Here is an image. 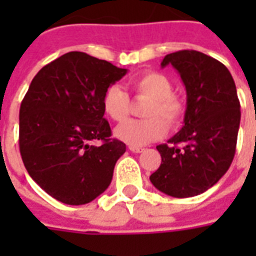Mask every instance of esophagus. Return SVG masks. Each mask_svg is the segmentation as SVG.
Instances as JSON below:
<instances>
[{
	"mask_svg": "<svg viewBox=\"0 0 256 256\" xmlns=\"http://www.w3.org/2000/svg\"><path fill=\"white\" fill-rule=\"evenodd\" d=\"M128 150H132V152H134V154H140V152H142V150H144V148H142V146H134V145H128Z\"/></svg>",
	"mask_w": 256,
	"mask_h": 256,
	"instance_id": "1",
	"label": "esophagus"
}]
</instances>
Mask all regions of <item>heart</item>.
<instances>
[{
	"label": "heart",
	"mask_w": 256,
	"mask_h": 256,
	"mask_svg": "<svg viewBox=\"0 0 256 256\" xmlns=\"http://www.w3.org/2000/svg\"><path fill=\"white\" fill-rule=\"evenodd\" d=\"M136 94L150 98L144 115V120H128L115 128L118 140L134 146H142L162 138L167 132V126H176L181 122L185 111L184 101L172 94V80L164 74L144 72L130 80ZM102 111L106 116L123 122L128 115L130 100L126 90L119 84L108 86L101 100Z\"/></svg>",
	"instance_id": "heart-1"
}]
</instances>
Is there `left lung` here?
<instances>
[{"instance_id": "8db88e82", "label": "left lung", "mask_w": 256, "mask_h": 256, "mask_svg": "<svg viewBox=\"0 0 256 256\" xmlns=\"http://www.w3.org/2000/svg\"><path fill=\"white\" fill-rule=\"evenodd\" d=\"M172 66L186 90L184 126L168 144L156 146L160 167L150 177L156 189L172 198H192L224 177L234 158L240 101L229 70L198 50L170 53L162 67Z\"/></svg>"}]
</instances>
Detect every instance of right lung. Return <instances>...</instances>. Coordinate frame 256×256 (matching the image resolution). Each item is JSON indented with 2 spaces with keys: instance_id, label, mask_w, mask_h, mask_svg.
Wrapping results in <instances>:
<instances>
[{
  "instance_id": "obj_1",
  "label": "right lung",
  "mask_w": 256,
  "mask_h": 256,
  "mask_svg": "<svg viewBox=\"0 0 256 256\" xmlns=\"http://www.w3.org/2000/svg\"><path fill=\"white\" fill-rule=\"evenodd\" d=\"M126 74L110 62L70 52L31 80L19 112L20 155L30 177L58 202L90 203L110 186L126 145L110 138L101 100Z\"/></svg>"
}]
</instances>
